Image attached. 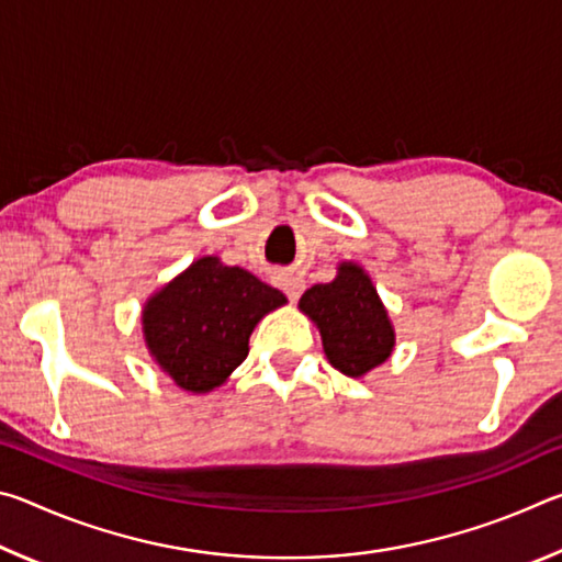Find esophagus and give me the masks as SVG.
Here are the masks:
<instances>
[{"label": "esophagus", "mask_w": 562, "mask_h": 562, "mask_svg": "<svg viewBox=\"0 0 562 562\" xmlns=\"http://www.w3.org/2000/svg\"><path fill=\"white\" fill-rule=\"evenodd\" d=\"M282 292L288 294L290 300H297L302 290H304V280L300 278V274H282V278H278Z\"/></svg>", "instance_id": "1"}]
</instances>
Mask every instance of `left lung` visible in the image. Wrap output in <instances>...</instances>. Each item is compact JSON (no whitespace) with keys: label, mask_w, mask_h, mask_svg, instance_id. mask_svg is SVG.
<instances>
[{"label":"left lung","mask_w":562,"mask_h":562,"mask_svg":"<svg viewBox=\"0 0 562 562\" xmlns=\"http://www.w3.org/2000/svg\"><path fill=\"white\" fill-rule=\"evenodd\" d=\"M300 310L319 327L329 364L347 376H364L394 349V329L376 288L357 265L345 262L327 284L302 294Z\"/></svg>","instance_id":"1"}]
</instances>
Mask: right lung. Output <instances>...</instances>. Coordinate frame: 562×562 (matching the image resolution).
<instances>
[{
	"instance_id": "add662e5",
	"label": "right lung",
	"mask_w": 562,
	"mask_h": 562,
	"mask_svg": "<svg viewBox=\"0 0 562 562\" xmlns=\"http://www.w3.org/2000/svg\"><path fill=\"white\" fill-rule=\"evenodd\" d=\"M284 302L247 270L201 258L148 300L146 345L180 389L205 394L243 364L255 325Z\"/></svg>"
}]
</instances>
